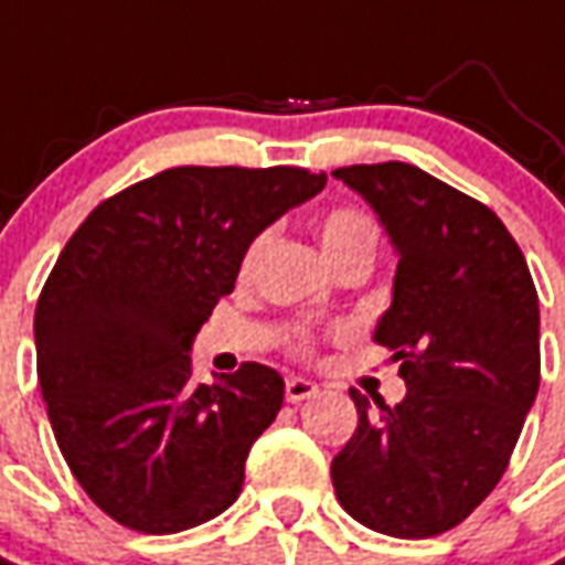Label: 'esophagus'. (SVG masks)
Masks as SVG:
<instances>
[{
	"mask_svg": "<svg viewBox=\"0 0 565 565\" xmlns=\"http://www.w3.org/2000/svg\"><path fill=\"white\" fill-rule=\"evenodd\" d=\"M315 393H318V384L308 379H299V375L287 379V384H284V396H287V403H302V399L315 396Z\"/></svg>",
	"mask_w": 565,
	"mask_h": 565,
	"instance_id": "1",
	"label": "esophagus"
}]
</instances>
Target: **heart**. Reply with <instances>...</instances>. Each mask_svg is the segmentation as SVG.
I'll use <instances>...</instances> for the list:
<instances>
[{
  "label": "heart",
  "instance_id": "b5f03b06",
  "mask_svg": "<svg viewBox=\"0 0 565 565\" xmlns=\"http://www.w3.org/2000/svg\"><path fill=\"white\" fill-rule=\"evenodd\" d=\"M320 245H323V254L327 259H339L344 254H351V250H360V247H372L379 245V233H375V226L369 221L363 211L356 209H330L323 217H320ZM266 245V235H259L254 245L247 247V257H245V269L247 266H254V259L259 257V250Z\"/></svg>",
  "mask_w": 565,
  "mask_h": 565
}]
</instances>
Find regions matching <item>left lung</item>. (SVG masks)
Segmentation results:
<instances>
[{"label":"left lung","instance_id":"8db88e82","mask_svg":"<svg viewBox=\"0 0 565 565\" xmlns=\"http://www.w3.org/2000/svg\"><path fill=\"white\" fill-rule=\"evenodd\" d=\"M396 250L393 302L375 342L399 360L405 399L356 405L332 460L342 509L369 530L429 539L499 484L539 393V296L493 211L408 162L344 166Z\"/></svg>","mask_w":565,"mask_h":565}]
</instances>
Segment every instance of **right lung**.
Returning a JSON list of instances; mask_svg holds the SVG:
<instances>
[{
    "instance_id": "right-lung-1",
    "label": "right lung",
    "mask_w": 565,
    "mask_h": 565,
    "mask_svg": "<svg viewBox=\"0 0 565 565\" xmlns=\"http://www.w3.org/2000/svg\"><path fill=\"white\" fill-rule=\"evenodd\" d=\"M323 184L294 166H178L99 202L66 242L35 306L39 384L68 469L108 518L181 533L238 499L284 379L245 363L196 384L190 348L250 242Z\"/></svg>"
}]
</instances>
